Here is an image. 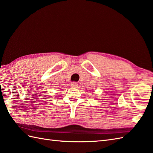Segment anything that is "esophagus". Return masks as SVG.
Here are the masks:
<instances>
[{"label": "esophagus", "mask_w": 153, "mask_h": 153, "mask_svg": "<svg viewBox=\"0 0 153 153\" xmlns=\"http://www.w3.org/2000/svg\"><path fill=\"white\" fill-rule=\"evenodd\" d=\"M71 87L76 88L78 86V83L76 82H73L71 83Z\"/></svg>", "instance_id": "obj_1"}]
</instances>
